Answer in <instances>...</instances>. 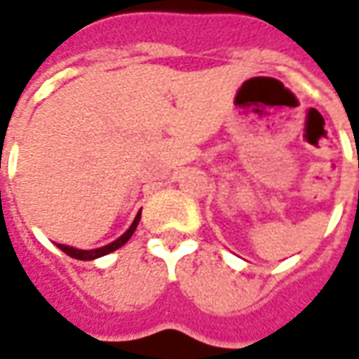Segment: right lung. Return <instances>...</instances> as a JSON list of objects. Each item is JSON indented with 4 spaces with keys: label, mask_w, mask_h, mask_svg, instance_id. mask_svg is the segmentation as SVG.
I'll return each mask as SVG.
<instances>
[{
    "label": "right lung",
    "mask_w": 359,
    "mask_h": 359,
    "mask_svg": "<svg viewBox=\"0 0 359 359\" xmlns=\"http://www.w3.org/2000/svg\"><path fill=\"white\" fill-rule=\"evenodd\" d=\"M138 221H140V213L134 217L133 225H130V229L126 231L123 236H118L117 241L111 242V244H107V246H103V248H95V250H79V248H73V246H65V244H57L59 250H63L67 256L74 257V259H84V262H88V259H95V257H102L105 256V254H111V252H115L117 248H121L123 244H126L128 242V238L133 236V233L136 231V226H138Z\"/></svg>",
    "instance_id": "1"
}]
</instances>
